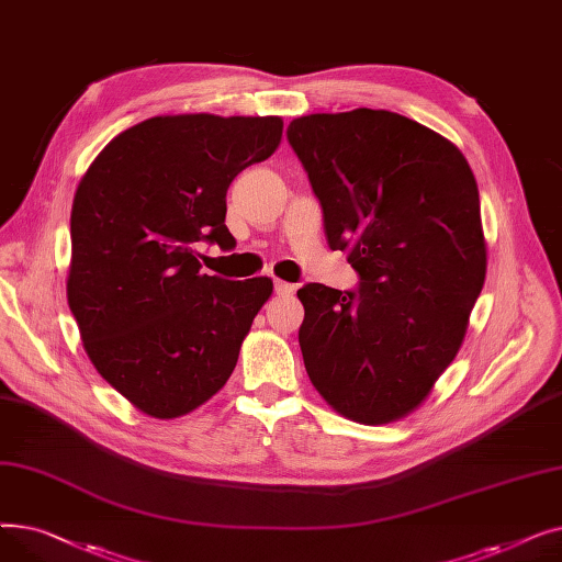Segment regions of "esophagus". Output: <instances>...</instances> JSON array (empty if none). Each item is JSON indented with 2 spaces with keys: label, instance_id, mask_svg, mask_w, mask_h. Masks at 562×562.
Listing matches in <instances>:
<instances>
[{
  "label": "esophagus",
  "instance_id": "esophagus-1",
  "mask_svg": "<svg viewBox=\"0 0 562 562\" xmlns=\"http://www.w3.org/2000/svg\"><path fill=\"white\" fill-rule=\"evenodd\" d=\"M273 289H276L278 296H291V293L296 291V286L289 284V282H284V280H276V282H273Z\"/></svg>",
  "mask_w": 562,
  "mask_h": 562
}]
</instances>
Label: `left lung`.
<instances>
[{"label":"left lung","instance_id":"1","mask_svg":"<svg viewBox=\"0 0 562 562\" xmlns=\"http://www.w3.org/2000/svg\"><path fill=\"white\" fill-rule=\"evenodd\" d=\"M356 289H299L312 385L344 417L387 424L415 409L464 339L485 282L479 187L453 143L375 109L286 127Z\"/></svg>","mask_w":562,"mask_h":562}]
</instances>
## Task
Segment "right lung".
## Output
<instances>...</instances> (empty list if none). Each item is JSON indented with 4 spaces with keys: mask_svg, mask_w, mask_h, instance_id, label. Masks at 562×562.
Returning <instances> with one entry per match:
<instances>
[{
    "mask_svg": "<svg viewBox=\"0 0 562 562\" xmlns=\"http://www.w3.org/2000/svg\"><path fill=\"white\" fill-rule=\"evenodd\" d=\"M280 138L273 115H157L117 134L81 177L68 305L98 373L145 415L210 401L271 296L269 278L202 273L195 248L234 250L227 189Z\"/></svg>",
    "mask_w": 562,
    "mask_h": 562,
    "instance_id": "add662e5",
    "label": "right lung"
}]
</instances>
